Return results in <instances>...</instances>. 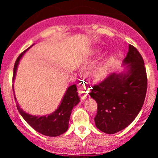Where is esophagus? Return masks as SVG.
<instances>
[{
  "label": "esophagus",
  "instance_id": "esophagus-1",
  "mask_svg": "<svg viewBox=\"0 0 158 158\" xmlns=\"http://www.w3.org/2000/svg\"><path fill=\"white\" fill-rule=\"evenodd\" d=\"M89 90H90V88H89V87H88V84H85L84 85H82V86L79 87V90H78V92H79V97H81V99H86L87 97H88V95Z\"/></svg>",
  "mask_w": 158,
  "mask_h": 158
}]
</instances>
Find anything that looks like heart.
<instances>
[{
  "label": "heart",
  "instance_id": "obj_1",
  "mask_svg": "<svg viewBox=\"0 0 158 158\" xmlns=\"http://www.w3.org/2000/svg\"><path fill=\"white\" fill-rule=\"evenodd\" d=\"M108 72V66L106 64H100L95 70V75L98 78L104 77Z\"/></svg>",
  "mask_w": 158,
  "mask_h": 158
}]
</instances>
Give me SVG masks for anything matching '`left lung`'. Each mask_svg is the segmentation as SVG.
<instances>
[{
	"label": "left lung",
	"instance_id": "left-lung-1",
	"mask_svg": "<svg viewBox=\"0 0 158 158\" xmlns=\"http://www.w3.org/2000/svg\"><path fill=\"white\" fill-rule=\"evenodd\" d=\"M123 65H126L124 71L110 75L100 84L93 86L89 93L98 106L94 118L96 126L109 135L122 131L135 120L142 108L147 90L144 61L131 44Z\"/></svg>",
	"mask_w": 158,
	"mask_h": 158
}]
</instances>
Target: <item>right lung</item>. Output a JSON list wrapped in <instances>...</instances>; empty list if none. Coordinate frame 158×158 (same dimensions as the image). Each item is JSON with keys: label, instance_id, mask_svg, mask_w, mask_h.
<instances>
[{"label": "right lung", "instance_id": "1", "mask_svg": "<svg viewBox=\"0 0 158 158\" xmlns=\"http://www.w3.org/2000/svg\"><path fill=\"white\" fill-rule=\"evenodd\" d=\"M32 46L27 49L22 53L20 54V56L18 57L14 65L13 81L15 80L20 60L23 54ZM79 102H80V98L78 96L77 85H73L68 88L57 109L52 114H48V116L31 115L23 111L20 108L19 104L16 106H17V108L20 114L22 116L24 120L36 131L43 135L48 136V137H57L64 134L68 129L69 120H70L72 110L73 107L77 106Z\"/></svg>", "mask_w": 158, "mask_h": 158}]
</instances>
